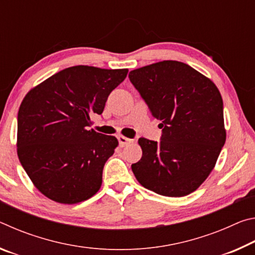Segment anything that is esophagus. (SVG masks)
Segmentation results:
<instances>
[{
    "label": "esophagus",
    "mask_w": 255,
    "mask_h": 255,
    "mask_svg": "<svg viewBox=\"0 0 255 255\" xmlns=\"http://www.w3.org/2000/svg\"><path fill=\"white\" fill-rule=\"evenodd\" d=\"M118 140H119V145L122 146V147H124V146H126L127 144H129V143H131L132 141V139H130V138H127V137H125V136H118Z\"/></svg>",
    "instance_id": "1"
}]
</instances>
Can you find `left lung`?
Segmentation results:
<instances>
[{
	"label": "left lung",
	"instance_id": "obj_1",
	"mask_svg": "<svg viewBox=\"0 0 255 255\" xmlns=\"http://www.w3.org/2000/svg\"><path fill=\"white\" fill-rule=\"evenodd\" d=\"M129 80L162 128L158 143L138 139L143 156L131 164L133 174L158 195H189L208 178L226 140L217 86L176 60L137 68Z\"/></svg>",
	"mask_w": 255,
	"mask_h": 255
}]
</instances>
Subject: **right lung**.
I'll return each mask as SVG.
<instances>
[{"mask_svg": "<svg viewBox=\"0 0 255 255\" xmlns=\"http://www.w3.org/2000/svg\"><path fill=\"white\" fill-rule=\"evenodd\" d=\"M128 70L77 65L56 73L27 93L18 112V156L39 191L77 204L99 191L117 138L90 129Z\"/></svg>", "mask_w": 255, "mask_h": 255, "instance_id": "obj_1", "label": "right lung"}]
</instances>
